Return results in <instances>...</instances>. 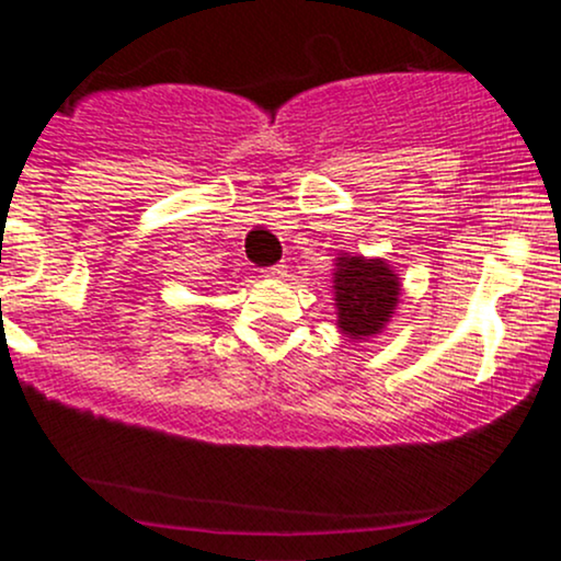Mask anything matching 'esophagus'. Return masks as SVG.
<instances>
[{
	"instance_id": "34e87169",
	"label": "esophagus",
	"mask_w": 561,
	"mask_h": 561,
	"mask_svg": "<svg viewBox=\"0 0 561 561\" xmlns=\"http://www.w3.org/2000/svg\"><path fill=\"white\" fill-rule=\"evenodd\" d=\"M262 273H265V278H286V265H273V267H265L262 270Z\"/></svg>"
}]
</instances>
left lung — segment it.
I'll return each mask as SVG.
<instances>
[{"label": "left lung", "instance_id": "obj_1", "mask_svg": "<svg viewBox=\"0 0 561 561\" xmlns=\"http://www.w3.org/2000/svg\"><path fill=\"white\" fill-rule=\"evenodd\" d=\"M333 275L341 331L348 339H365L383 331L401 291L393 270L383 260L339 256Z\"/></svg>", "mask_w": 561, "mask_h": 561}]
</instances>
